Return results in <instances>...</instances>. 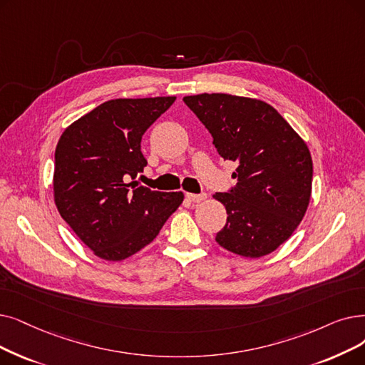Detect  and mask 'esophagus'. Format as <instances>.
Listing matches in <instances>:
<instances>
[{
  "instance_id": "34e87169",
  "label": "esophagus",
  "mask_w": 365,
  "mask_h": 365,
  "mask_svg": "<svg viewBox=\"0 0 365 365\" xmlns=\"http://www.w3.org/2000/svg\"><path fill=\"white\" fill-rule=\"evenodd\" d=\"M205 197H207L205 194H186V198L192 202H201L205 200Z\"/></svg>"
}]
</instances>
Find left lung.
Wrapping results in <instances>:
<instances>
[{
	"instance_id": "left-lung-1",
	"label": "left lung",
	"mask_w": 365,
	"mask_h": 365,
	"mask_svg": "<svg viewBox=\"0 0 365 365\" xmlns=\"http://www.w3.org/2000/svg\"><path fill=\"white\" fill-rule=\"evenodd\" d=\"M213 137L224 160L235 161L237 185L213 198L227 209L216 242L246 258H259L287 242L304 217L313 163L304 140L277 110L230 93L183 98Z\"/></svg>"
}]
</instances>
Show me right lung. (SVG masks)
I'll return each instance as SVG.
<instances>
[{"label": "right lung", "instance_id": "obj_1", "mask_svg": "<svg viewBox=\"0 0 365 365\" xmlns=\"http://www.w3.org/2000/svg\"><path fill=\"white\" fill-rule=\"evenodd\" d=\"M176 97L110 100L73 122L55 150L59 215L97 257L122 261L153 242L183 201L135 182L141 137Z\"/></svg>", "mask_w": 365, "mask_h": 365}]
</instances>
